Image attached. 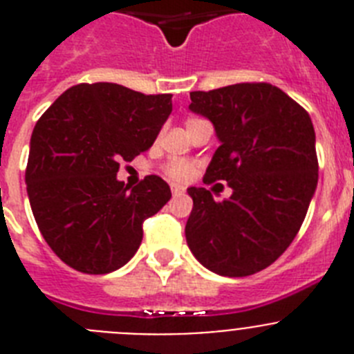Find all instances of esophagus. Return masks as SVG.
<instances>
[{
    "mask_svg": "<svg viewBox=\"0 0 354 354\" xmlns=\"http://www.w3.org/2000/svg\"><path fill=\"white\" fill-rule=\"evenodd\" d=\"M171 193H174L175 196H177V195H183V193H184V187L179 186V184H171Z\"/></svg>",
    "mask_w": 354,
    "mask_h": 354,
    "instance_id": "1",
    "label": "esophagus"
}]
</instances>
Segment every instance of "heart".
<instances>
[{
    "mask_svg": "<svg viewBox=\"0 0 354 354\" xmlns=\"http://www.w3.org/2000/svg\"><path fill=\"white\" fill-rule=\"evenodd\" d=\"M196 120H202V118H189L186 122V126ZM165 174L174 180H187L192 179L193 174H195V167L189 161H184V159H171L165 165Z\"/></svg>",
    "mask_w": 354,
    "mask_h": 354,
    "instance_id": "obj_1",
    "label": "heart"
}]
</instances>
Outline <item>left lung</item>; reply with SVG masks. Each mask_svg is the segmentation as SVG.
Returning <instances> with one entry per match:
<instances>
[{
    "mask_svg": "<svg viewBox=\"0 0 354 354\" xmlns=\"http://www.w3.org/2000/svg\"><path fill=\"white\" fill-rule=\"evenodd\" d=\"M189 97V109L212 122L221 143L204 183L225 180L232 195L216 202L205 187L187 189V246L216 274L259 273L289 248L317 187L310 115L270 83L228 84Z\"/></svg>",
    "mask_w": 354,
    "mask_h": 354,
    "instance_id": "1",
    "label": "left lung"
}]
</instances>
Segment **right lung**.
Returning <instances> with one entry per match:
<instances>
[{
	"label": "right lung",
	"mask_w": 354,
	"mask_h": 354,
	"mask_svg": "<svg viewBox=\"0 0 354 354\" xmlns=\"http://www.w3.org/2000/svg\"><path fill=\"white\" fill-rule=\"evenodd\" d=\"M170 113V93L81 83L39 118L28 198L46 243L72 270L106 274L127 264L142 245L143 221L171 198L158 175L131 189L117 180L122 159L133 161L149 149Z\"/></svg>",
	"instance_id": "obj_1"
}]
</instances>
